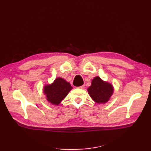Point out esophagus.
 Segmentation results:
<instances>
[{
  "mask_svg": "<svg viewBox=\"0 0 151 151\" xmlns=\"http://www.w3.org/2000/svg\"><path fill=\"white\" fill-rule=\"evenodd\" d=\"M78 88H79V89H84V85H83V86H79V87H78Z\"/></svg>",
  "mask_w": 151,
  "mask_h": 151,
  "instance_id": "34e87169",
  "label": "esophagus"
}]
</instances>
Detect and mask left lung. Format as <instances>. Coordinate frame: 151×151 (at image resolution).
<instances>
[{"mask_svg":"<svg viewBox=\"0 0 151 151\" xmlns=\"http://www.w3.org/2000/svg\"><path fill=\"white\" fill-rule=\"evenodd\" d=\"M113 87L108 82L103 81L96 76L91 82V86L88 89L91 98L96 103H105L109 101L113 93Z\"/></svg>","mask_w":151,"mask_h":151,"instance_id":"left-lung-1","label":"left lung"}]
</instances>
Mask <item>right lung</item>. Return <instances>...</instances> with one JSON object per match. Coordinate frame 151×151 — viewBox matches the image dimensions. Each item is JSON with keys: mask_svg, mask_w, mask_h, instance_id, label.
I'll return each instance as SVG.
<instances>
[{"mask_svg": "<svg viewBox=\"0 0 151 151\" xmlns=\"http://www.w3.org/2000/svg\"><path fill=\"white\" fill-rule=\"evenodd\" d=\"M72 89V87L69 83L58 77L52 84L44 86L43 92L48 102L52 104L58 105Z\"/></svg>", "mask_w": 151, "mask_h": 151, "instance_id": "1", "label": "right lung"}]
</instances>
